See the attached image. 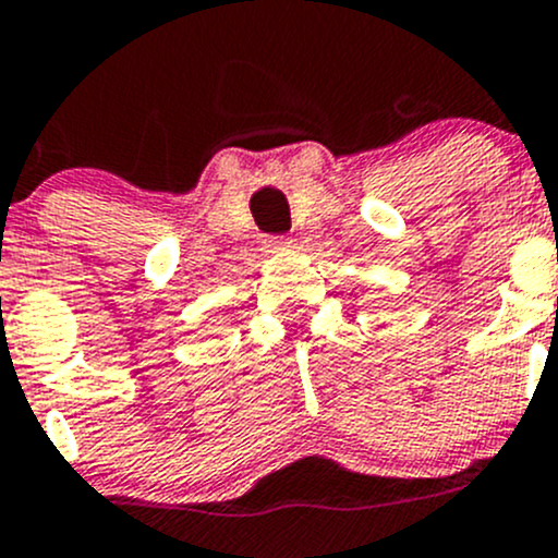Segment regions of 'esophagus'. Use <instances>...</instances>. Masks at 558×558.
<instances>
[{
	"label": "esophagus",
	"instance_id": "1",
	"mask_svg": "<svg viewBox=\"0 0 558 558\" xmlns=\"http://www.w3.org/2000/svg\"><path fill=\"white\" fill-rule=\"evenodd\" d=\"M286 247H291L289 238H267V243H264V251H267V253L286 251Z\"/></svg>",
	"mask_w": 558,
	"mask_h": 558
}]
</instances>
